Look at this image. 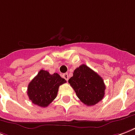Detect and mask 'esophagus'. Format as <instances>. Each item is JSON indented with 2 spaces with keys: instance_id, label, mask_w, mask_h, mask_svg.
<instances>
[{
  "instance_id": "esophagus-1",
  "label": "esophagus",
  "mask_w": 135,
  "mask_h": 135,
  "mask_svg": "<svg viewBox=\"0 0 135 135\" xmlns=\"http://www.w3.org/2000/svg\"><path fill=\"white\" fill-rule=\"evenodd\" d=\"M63 78H64V79H65L66 81H68V80H69V75H68L67 73H66V74H64Z\"/></svg>"
}]
</instances>
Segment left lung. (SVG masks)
<instances>
[{"label": "left lung", "instance_id": "left-lung-1", "mask_svg": "<svg viewBox=\"0 0 135 135\" xmlns=\"http://www.w3.org/2000/svg\"><path fill=\"white\" fill-rule=\"evenodd\" d=\"M69 83L80 100L88 106L94 105L104 97L105 86L103 79L86 64L74 70Z\"/></svg>", "mask_w": 135, "mask_h": 135}]
</instances>
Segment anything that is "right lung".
<instances>
[{
	"label": "right lung",
	"mask_w": 135,
	"mask_h": 135,
	"mask_svg": "<svg viewBox=\"0 0 135 135\" xmlns=\"http://www.w3.org/2000/svg\"><path fill=\"white\" fill-rule=\"evenodd\" d=\"M66 82L57 73L50 74L47 71L40 70L28 85L29 99L38 106L47 107L56 98L59 87Z\"/></svg>",
	"instance_id": "1"
}]
</instances>
